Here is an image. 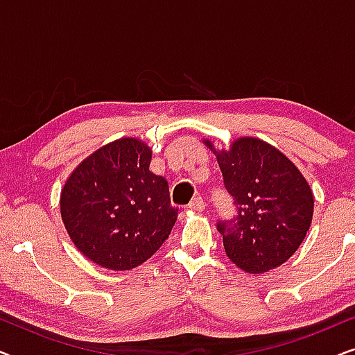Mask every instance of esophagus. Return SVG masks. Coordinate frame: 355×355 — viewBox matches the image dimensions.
I'll use <instances>...</instances> for the list:
<instances>
[{
	"instance_id": "1",
	"label": "esophagus",
	"mask_w": 355,
	"mask_h": 355,
	"mask_svg": "<svg viewBox=\"0 0 355 355\" xmlns=\"http://www.w3.org/2000/svg\"><path fill=\"white\" fill-rule=\"evenodd\" d=\"M189 208H191V210H193V211H203L205 210V202H203V198L202 197H193L192 198V202L189 203Z\"/></svg>"
}]
</instances>
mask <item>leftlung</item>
Listing matches in <instances>:
<instances>
[{
  "mask_svg": "<svg viewBox=\"0 0 355 355\" xmlns=\"http://www.w3.org/2000/svg\"><path fill=\"white\" fill-rule=\"evenodd\" d=\"M237 216L218 223L226 255L245 273L260 275L283 265L302 241L313 216L307 179L283 152L257 137H241L216 150Z\"/></svg>",
  "mask_w": 355,
  "mask_h": 355,
  "instance_id": "8db88e82",
  "label": "left lung"
}]
</instances>
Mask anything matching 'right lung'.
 Returning a JSON list of instances; mask_svg holds the SVG:
<instances>
[{"label":"right lung","mask_w":355,"mask_h":355,"mask_svg":"<svg viewBox=\"0 0 355 355\" xmlns=\"http://www.w3.org/2000/svg\"><path fill=\"white\" fill-rule=\"evenodd\" d=\"M152 148L123 137L77 164L61 189L64 227L87 259L124 271L147 261L171 234L178 208L168 181L150 171Z\"/></svg>","instance_id":"obj_1"}]
</instances>
